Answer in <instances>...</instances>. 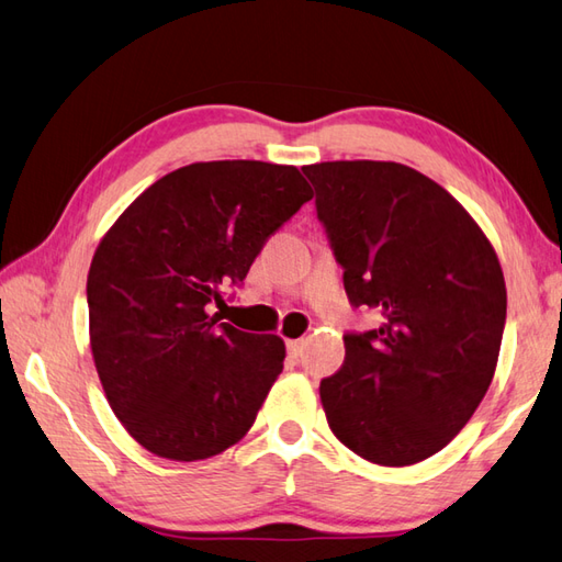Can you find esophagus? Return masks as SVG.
Returning <instances> with one entry per match:
<instances>
[{"label": "esophagus", "mask_w": 562, "mask_h": 562, "mask_svg": "<svg viewBox=\"0 0 562 562\" xmlns=\"http://www.w3.org/2000/svg\"><path fill=\"white\" fill-rule=\"evenodd\" d=\"M302 350H304V340H302V338H290V340H288V353H290L292 358H300Z\"/></svg>", "instance_id": "1"}]
</instances>
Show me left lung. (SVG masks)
<instances>
[{"instance_id": "8db88e82", "label": "left lung", "mask_w": 562, "mask_h": 562, "mask_svg": "<svg viewBox=\"0 0 562 562\" xmlns=\"http://www.w3.org/2000/svg\"><path fill=\"white\" fill-rule=\"evenodd\" d=\"M353 306L382 326L346 334L322 380L328 428L370 463L404 468L446 448L497 370L507 288L465 206L402 162L304 165Z\"/></svg>"}]
</instances>
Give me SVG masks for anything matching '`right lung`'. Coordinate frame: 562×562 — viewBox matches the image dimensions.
<instances>
[{"instance_id": "add662e5", "label": "right lung", "mask_w": 562, "mask_h": 562, "mask_svg": "<svg viewBox=\"0 0 562 562\" xmlns=\"http://www.w3.org/2000/svg\"><path fill=\"white\" fill-rule=\"evenodd\" d=\"M312 196L294 165L192 162L140 192L99 240L87 274L94 368L153 456L194 463L250 431L284 340L222 324L212 304Z\"/></svg>"}]
</instances>
